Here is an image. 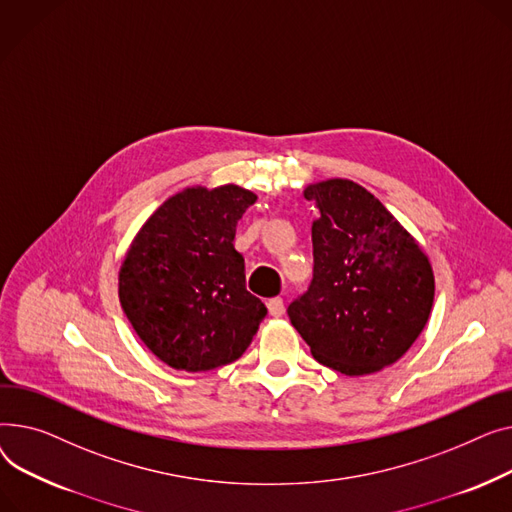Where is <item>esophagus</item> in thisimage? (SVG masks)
I'll return each mask as SVG.
<instances>
[{"label":"esophagus","mask_w":512,"mask_h":512,"mask_svg":"<svg viewBox=\"0 0 512 512\" xmlns=\"http://www.w3.org/2000/svg\"><path fill=\"white\" fill-rule=\"evenodd\" d=\"M266 308H268L270 316H275V318H279V316H283V314H285V304H283V299H281V297H273V299H268Z\"/></svg>","instance_id":"esophagus-1"}]
</instances>
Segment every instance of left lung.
Returning <instances> with one entry per match:
<instances>
[{
  "label": "left lung",
  "instance_id": "1",
  "mask_svg": "<svg viewBox=\"0 0 512 512\" xmlns=\"http://www.w3.org/2000/svg\"><path fill=\"white\" fill-rule=\"evenodd\" d=\"M314 277L287 314L314 359L345 376L378 372L415 343L434 304L428 256L384 204L349 179L304 190Z\"/></svg>",
  "mask_w": 512,
  "mask_h": 512
}]
</instances>
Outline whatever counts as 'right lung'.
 Instances as JSON below:
<instances>
[{"mask_svg":"<svg viewBox=\"0 0 512 512\" xmlns=\"http://www.w3.org/2000/svg\"><path fill=\"white\" fill-rule=\"evenodd\" d=\"M256 194L239 186L188 188L165 200L119 268V302L142 343L175 370L235 362L266 308L246 289L235 227Z\"/></svg>","mask_w":512,"mask_h":512,"instance_id":"right-lung-1","label":"right lung"}]
</instances>
